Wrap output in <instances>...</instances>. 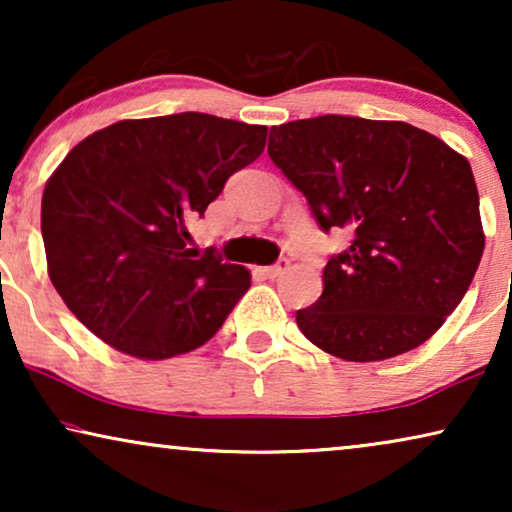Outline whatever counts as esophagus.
<instances>
[{"instance_id": "34e87169", "label": "esophagus", "mask_w": 512, "mask_h": 512, "mask_svg": "<svg viewBox=\"0 0 512 512\" xmlns=\"http://www.w3.org/2000/svg\"><path fill=\"white\" fill-rule=\"evenodd\" d=\"M286 268H289V258H279L275 265H270V268H263V275L270 277V279H275V277L282 275Z\"/></svg>"}]
</instances>
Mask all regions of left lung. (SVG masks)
Returning <instances> with one entry per match:
<instances>
[{
    "label": "left lung",
    "instance_id": "1",
    "mask_svg": "<svg viewBox=\"0 0 512 512\" xmlns=\"http://www.w3.org/2000/svg\"><path fill=\"white\" fill-rule=\"evenodd\" d=\"M268 156L319 228L352 244L328 258L298 328L345 361H384L431 338L466 296L485 235L471 165L403 121L326 114L270 128Z\"/></svg>",
    "mask_w": 512,
    "mask_h": 512
}]
</instances>
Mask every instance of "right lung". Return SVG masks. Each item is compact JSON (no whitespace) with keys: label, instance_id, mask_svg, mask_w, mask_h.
<instances>
[{"label":"right lung","instance_id":"obj_1","mask_svg":"<svg viewBox=\"0 0 512 512\" xmlns=\"http://www.w3.org/2000/svg\"><path fill=\"white\" fill-rule=\"evenodd\" d=\"M268 128L198 111L118 121L76 144L41 198L48 277L88 331L158 361L205 345L251 284L188 226Z\"/></svg>","mask_w":512,"mask_h":512}]
</instances>
